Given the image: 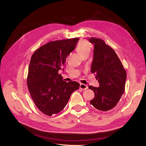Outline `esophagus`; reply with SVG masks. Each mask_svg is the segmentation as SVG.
<instances>
[{
  "label": "esophagus",
  "mask_w": 146,
  "mask_h": 146,
  "mask_svg": "<svg viewBox=\"0 0 146 146\" xmlns=\"http://www.w3.org/2000/svg\"><path fill=\"white\" fill-rule=\"evenodd\" d=\"M80 88L83 90H85L86 89H87L88 88V86L86 85H85V84H82V83H80Z\"/></svg>",
  "instance_id": "34e87169"
}]
</instances>
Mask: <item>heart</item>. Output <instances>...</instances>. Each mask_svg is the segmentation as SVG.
Masks as SVG:
<instances>
[{
  "mask_svg": "<svg viewBox=\"0 0 146 146\" xmlns=\"http://www.w3.org/2000/svg\"><path fill=\"white\" fill-rule=\"evenodd\" d=\"M76 50L82 56L86 54H89L91 50L90 45L85 40H80L76 45Z\"/></svg>",
  "mask_w": 146,
  "mask_h": 146,
  "instance_id": "1",
  "label": "heart"
}]
</instances>
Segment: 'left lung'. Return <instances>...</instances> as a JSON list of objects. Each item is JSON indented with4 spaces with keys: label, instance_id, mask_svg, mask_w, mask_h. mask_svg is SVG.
I'll list each match as a JSON object with an SVG mask.
<instances>
[{
    "label": "left lung",
    "instance_id": "1",
    "mask_svg": "<svg viewBox=\"0 0 146 146\" xmlns=\"http://www.w3.org/2000/svg\"><path fill=\"white\" fill-rule=\"evenodd\" d=\"M88 40L94 44L91 72L99 83L98 88L89 86L95 94L90 103L99 111H109L117 105L124 92L126 71L116 52L104 40L95 37Z\"/></svg>",
    "mask_w": 146,
    "mask_h": 146
}]
</instances>
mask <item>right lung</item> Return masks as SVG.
<instances>
[{"label": "right lung", "instance_id": "add662e5", "mask_svg": "<svg viewBox=\"0 0 146 146\" xmlns=\"http://www.w3.org/2000/svg\"><path fill=\"white\" fill-rule=\"evenodd\" d=\"M79 38L54 41L36 50L31 58L27 77L29 94L35 105L48 116L56 114L66 106L72 94L79 88L78 82L63 80L60 70Z\"/></svg>", "mask_w": 146, "mask_h": 146}]
</instances>
